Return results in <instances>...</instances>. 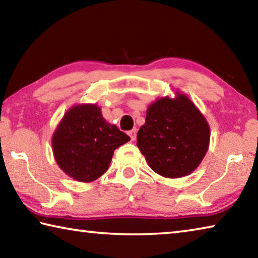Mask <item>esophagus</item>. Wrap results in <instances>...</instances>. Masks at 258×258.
Wrapping results in <instances>:
<instances>
[{"instance_id": "34e87169", "label": "esophagus", "mask_w": 258, "mask_h": 258, "mask_svg": "<svg viewBox=\"0 0 258 258\" xmlns=\"http://www.w3.org/2000/svg\"><path fill=\"white\" fill-rule=\"evenodd\" d=\"M128 135H130V138H131V140H132V141H134L135 139H137V130H132V131H130L128 132Z\"/></svg>"}]
</instances>
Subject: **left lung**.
Wrapping results in <instances>:
<instances>
[{
	"label": "left lung",
	"instance_id": "obj_1",
	"mask_svg": "<svg viewBox=\"0 0 258 258\" xmlns=\"http://www.w3.org/2000/svg\"><path fill=\"white\" fill-rule=\"evenodd\" d=\"M137 146L157 174L177 178L198 167L208 150L211 131L202 112L185 94L158 99L147 109Z\"/></svg>",
	"mask_w": 258,
	"mask_h": 258
}]
</instances>
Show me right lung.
I'll list each match as a JSON object with an SVG mask.
<instances>
[{"mask_svg":"<svg viewBox=\"0 0 258 258\" xmlns=\"http://www.w3.org/2000/svg\"><path fill=\"white\" fill-rule=\"evenodd\" d=\"M130 140L103 118L97 104H77L54 131L52 149L56 164L69 177L87 183L107 172L113 151Z\"/></svg>","mask_w":258,"mask_h":258,"instance_id":"add662e5","label":"right lung"}]
</instances>
